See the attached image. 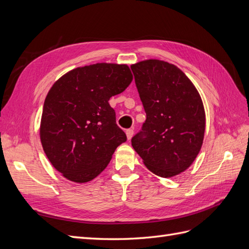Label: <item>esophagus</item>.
<instances>
[{"mask_svg": "<svg viewBox=\"0 0 249 249\" xmlns=\"http://www.w3.org/2000/svg\"><path fill=\"white\" fill-rule=\"evenodd\" d=\"M125 134H126V138H127V140H131V139H132V137H133V135H134V130H133V129L126 130Z\"/></svg>", "mask_w": 249, "mask_h": 249, "instance_id": "esophagus-1", "label": "esophagus"}]
</instances>
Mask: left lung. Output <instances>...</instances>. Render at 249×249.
<instances>
[{
  "label": "left lung",
  "mask_w": 249,
  "mask_h": 249,
  "mask_svg": "<svg viewBox=\"0 0 249 249\" xmlns=\"http://www.w3.org/2000/svg\"><path fill=\"white\" fill-rule=\"evenodd\" d=\"M146 113L132 146L146 168L172 178L196 159L206 130V113L193 83L178 66L157 59L131 65Z\"/></svg>",
  "instance_id": "obj_1"
}]
</instances>
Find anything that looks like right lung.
I'll list each match as a JSON object with an SVG mask.
<instances>
[{
	"instance_id": "obj_1",
	"label": "right lung",
	"mask_w": 249,
	"mask_h": 249,
	"mask_svg": "<svg viewBox=\"0 0 249 249\" xmlns=\"http://www.w3.org/2000/svg\"><path fill=\"white\" fill-rule=\"evenodd\" d=\"M126 64L95 63L58 79L43 104L39 127L42 148L57 171L73 183H87L108 166L123 142L111 96L131 84Z\"/></svg>"
}]
</instances>
